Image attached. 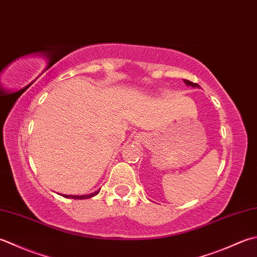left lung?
I'll list each match as a JSON object with an SVG mask.
<instances>
[{
	"instance_id": "1",
	"label": "left lung",
	"mask_w": 257,
	"mask_h": 257,
	"mask_svg": "<svg viewBox=\"0 0 257 257\" xmlns=\"http://www.w3.org/2000/svg\"><path fill=\"white\" fill-rule=\"evenodd\" d=\"M184 83H185L186 85H188V86H193V87H200V85L196 84V83H193V82H191V81L184 80Z\"/></svg>"
}]
</instances>
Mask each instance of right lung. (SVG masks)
Returning <instances> with one entry per match:
<instances>
[{"mask_svg":"<svg viewBox=\"0 0 257 257\" xmlns=\"http://www.w3.org/2000/svg\"><path fill=\"white\" fill-rule=\"evenodd\" d=\"M98 192H99V190L94 192V193H91V194H88V195H65V194H60V195L64 196L66 198H73V200H85V198H91L93 196H95L96 194H98Z\"/></svg>","mask_w":257,"mask_h":257,"instance_id":"add662e5","label":"right lung"}]
</instances>
